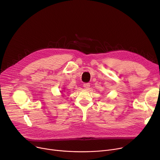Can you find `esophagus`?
<instances>
[{"label":"esophagus","mask_w":160,"mask_h":160,"mask_svg":"<svg viewBox=\"0 0 160 160\" xmlns=\"http://www.w3.org/2000/svg\"><path fill=\"white\" fill-rule=\"evenodd\" d=\"M90 87V85L89 83H85L84 84H83V88H84L86 89H88Z\"/></svg>","instance_id":"obj_1"}]
</instances>
